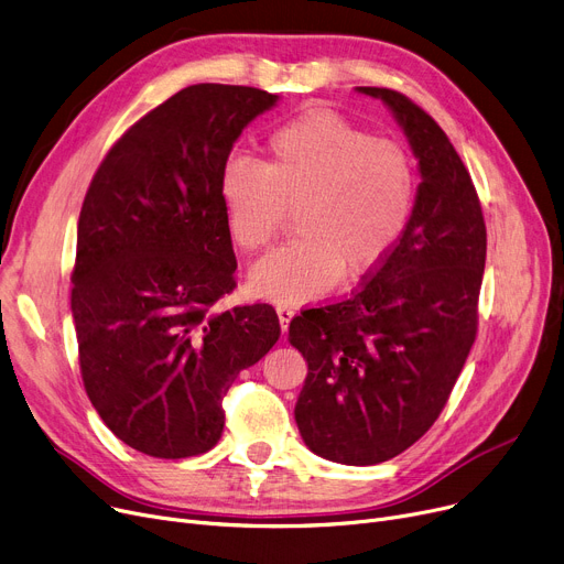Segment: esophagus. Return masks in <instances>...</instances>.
Masks as SVG:
<instances>
[{
    "label": "esophagus",
    "instance_id": "obj_1",
    "mask_svg": "<svg viewBox=\"0 0 564 564\" xmlns=\"http://www.w3.org/2000/svg\"><path fill=\"white\" fill-rule=\"evenodd\" d=\"M293 307H289V305H278V318H280V326H282V333H286L289 330V321L293 318Z\"/></svg>",
    "mask_w": 564,
    "mask_h": 564
}]
</instances>
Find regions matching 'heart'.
I'll list each match as a JSON object with an SVG mask.
<instances>
[{"instance_id": "heart-1", "label": "heart", "mask_w": 564, "mask_h": 564, "mask_svg": "<svg viewBox=\"0 0 564 564\" xmlns=\"http://www.w3.org/2000/svg\"><path fill=\"white\" fill-rule=\"evenodd\" d=\"M220 195L227 229L246 252L265 250L296 213L299 240L254 263L250 289L278 303H307L339 278L379 271L394 252L411 220L415 165L397 140L312 110L273 132L263 165L229 160Z\"/></svg>"}]
</instances>
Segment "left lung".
<instances>
[{"label": "left lung", "mask_w": 564, "mask_h": 564, "mask_svg": "<svg viewBox=\"0 0 564 564\" xmlns=\"http://www.w3.org/2000/svg\"><path fill=\"white\" fill-rule=\"evenodd\" d=\"M358 91L390 107L422 183L386 263L348 299L293 316L289 339L307 360L293 411L305 445L337 464L373 466L429 432L459 379L477 335L487 227L443 128L394 89Z\"/></svg>", "instance_id": "1"}]
</instances>
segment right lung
<instances>
[{
    "label": "right lung",
    "instance_id": "add662e5",
    "mask_svg": "<svg viewBox=\"0 0 564 564\" xmlns=\"http://www.w3.org/2000/svg\"><path fill=\"white\" fill-rule=\"evenodd\" d=\"M275 94L185 87L107 151L79 210L70 310L79 371L100 420L158 459L208 452L223 399L280 339L268 303L220 312L236 254L220 178Z\"/></svg>",
    "mask_w": 564,
    "mask_h": 564
}]
</instances>
